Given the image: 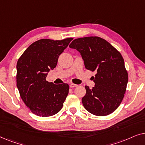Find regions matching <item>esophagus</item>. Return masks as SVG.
<instances>
[{
    "label": "esophagus",
    "instance_id": "esophagus-1",
    "mask_svg": "<svg viewBox=\"0 0 145 145\" xmlns=\"http://www.w3.org/2000/svg\"><path fill=\"white\" fill-rule=\"evenodd\" d=\"M76 86H78V85L77 84H70V87L71 88H75V87H76Z\"/></svg>",
    "mask_w": 145,
    "mask_h": 145
}]
</instances>
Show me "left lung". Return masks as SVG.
Returning <instances> with one entry per match:
<instances>
[{
    "label": "left lung",
    "mask_w": 145,
    "mask_h": 145,
    "mask_svg": "<svg viewBox=\"0 0 145 145\" xmlns=\"http://www.w3.org/2000/svg\"><path fill=\"white\" fill-rule=\"evenodd\" d=\"M69 47L76 49L84 61L85 68L95 71L92 89L85 86L82 98L84 108L93 115L112 114L122 102L128 82V74L121 53L101 37L91 36L73 40Z\"/></svg>",
    "instance_id": "1"
}]
</instances>
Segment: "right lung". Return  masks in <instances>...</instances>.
<instances>
[{
	"label": "right lung",
	"instance_id": "1",
	"mask_svg": "<svg viewBox=\"0 0 145 145\" xmlns=\"http://www.w3.org/2000/svg\"><path fill=\"white\" fill-rule=\"evenodd\" d=\"M72 39H39L29 45L18 61L17 88L23 102L36 116H51L62 108L69 84H54L47 81L46 77Z\"/></svg>",
	"mask_w": 145,
	"mask_h": 145
}]
</instances>
